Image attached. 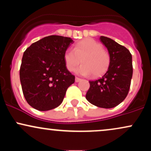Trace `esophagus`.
Masks as SVG:
<instances>
[{"instance_id": "34e87169", "label": "esophagus", "mask_w": 151, "mask_h": 151, "mask_svg": "<svg viewBox=\"0 0 151 151\" xmlns=\"http://www.w3.org/2000/svg\"><path fill=\"white\" fill-rule=\"evenodd\" d=\"M81 81L80 78L77 77H75V81H76V82H79V81Z\"/></svg>"}]
</instances>
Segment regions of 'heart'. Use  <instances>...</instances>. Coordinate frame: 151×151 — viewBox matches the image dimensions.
I'll return each instance as SVG.
<instances>
[{
	"label": "heart",
	"mask_w": 151,
	"mask_h": 151,
	"mask_svg": "<svg viewBox=\"0 0 151 151\" xmlns=\"http://www.w3.org/2000/svg\"><path fill=\"white\" fill-rule=\"evenodd\" d=\"M82 65L76 70L77 74L97 77L104 73L110 63L109 53L103 50L100 43L92 39H85L76 43L74 50L67 49L64 54L66 67L72 72L79 63Z\"/></svg>",
	"instance_id": "1"
}]
</instances>
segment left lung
<instances>
[{
	"label": "left lung",
	"mask_w": 151,
	"mask_h": 151,
	"mask_svg": "<svg viewBox=\"0 0 151 151\" xmlns=\"http://www.w3.org/2000/svg\"><path fill=\"white\" fill-rule=\"evenodd\" d=\"M100 41L108 50L110 63L103 77L89 81L86 99L100 108L111 109L125 99L129 93L133 75L132 56L124 46L104 36Z\"/></svg>",
	"instance_id": "obj_1"
}]
</instances>
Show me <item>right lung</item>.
I'll use <instances>...</instances> for the list:
<instances>
[{"mask_svg":"<svg viewBox=\"0 0 151 151\" xmlns=\"http://www.w3.org/2000/svg\"><path fill=\"white\" fill-rule=\"evenodd\" d=\"M73 42L70 37L50 35L24 52L20 79L24 96L32 108L44 111L62 104L75 79L64 60V54Z\"/></svg>","mask_w":151,"mask_h":151,"instance_id":"add662e5","label":"right lung"}]
</instances>
